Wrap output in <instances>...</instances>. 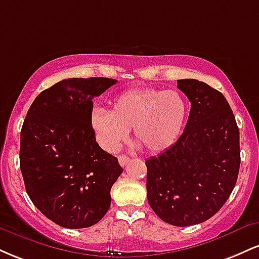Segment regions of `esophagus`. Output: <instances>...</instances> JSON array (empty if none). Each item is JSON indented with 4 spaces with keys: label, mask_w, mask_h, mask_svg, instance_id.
Listing matches in <instances>:
<instances>
[{
    "label": "esophagus",
    "mask_w": 259,
    "mask_h": 259,
    "mask_svg": "<svg viewBox=\"0 0 259 259\" xmlns=\"http://www.w3.org/2000/svg\"><path fill=\"white\" fill-rule=\"evenodd\" d=\"M118 160H119L120 165H125L130 159H129V157L125 156V154H120V156L118 157Z\"/></svg>",
    "instance_id": "34e87169"
}]
</instances>
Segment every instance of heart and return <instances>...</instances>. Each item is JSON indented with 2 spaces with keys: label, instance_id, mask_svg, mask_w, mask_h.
Masks as SVG:
<instances>
[{
  "label": "heart",
  "instance_id": "heart-1",
  "mask_svg": "<svg viewBox=\"0 0 259 259\" xmlns=\"http://www.w3.org/2000/svg\"><path fill=\"white\" fill-rule=\"evenodd\" d=\"M187 117V103L178 91L133 89L115 97L112 111L95 108L91 127L100 146L115 152L133 127L134 139L148 152L170 148L180 138Z\"/></svg>",
  "mask_w": 259,
  "mask_h": 259
}]
</instances>
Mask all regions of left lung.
<instances>
[{
    "label": "left lung",
    "instance_id": "left-lung-1",
    "mask_svg": "<svg viewBox=\"0 0 259 259\" xmlns=\"http://www.w3.org/2000/svg\"><path fill=\"white\" fill-rule=\"evenodd\" d=\"M191 102L178 141L147 167V200L168 224L189 227L212 218L233 192L240 168V133L222 92L196 79L178 80Z\"/></svg>",
    "mask_w": 259,
    "mask_h": 259
}]
</instances>
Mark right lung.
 <instances>
[{"label": "right lung", "mask_w": 259, "mask_h": 259, "mask_svg": "<svg viewBox=\"0 0 259 259\" xmlns=\"http://www.w3.org/2000/svg\"><path fill=\"white\" fill-rule=\"evenodd\" d=\"M117 82L70 78L34 100L20 132V170L29 197L45 217L68 229L99 223L123 171L99 146L91 127L92 99Z\"/></svg>", "instance_id": "obj_1"}]
</instances>
